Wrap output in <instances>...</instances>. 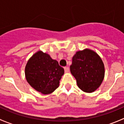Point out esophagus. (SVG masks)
Masks as SVG:
<instances>
[{
    "instance_id": "esophagus-1",
    "label": "esophagus",
    "mask_w": 124,
    "mask_h": 124,
    "mask_svg": "<svg viewBox=\"0 0 124 124\" xmlns=\"http://www.w3.org/2000/svg\"><path fill=\"white\" fill-rule=\"evenodd\" d=\"M64 70H65V71L66 72H69V67H65Z\"/></svg>"
}]
</instances>
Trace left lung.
Here are the masks:
<instances>
[{"label":"left lung","instance_id":"8db88e82","mask_svg":"<svg viewBox=\"0 0 124 124\" xmlns=\"http://www.w3.org/2000/svg\"><path fill=\"white\" fill-rule=\"evenodd\" d=\"M70 71L78 87L86 93L96 91L104 78L105 68L102 59L95 52L89 48L76 52L72 57Z\"/></svg>","mask_w":124,"mask_h":124}]
</instances>
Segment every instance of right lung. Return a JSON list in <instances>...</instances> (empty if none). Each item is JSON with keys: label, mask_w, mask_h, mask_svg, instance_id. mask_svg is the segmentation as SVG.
Here are the masks:
<instances>
[{"label": "right lung", "mask_w": 124, "mask_h": 124, "mask_svg": "<svg viewBox=\"0 0 124 124\" xmlns=\"http://www.w3.org/2000/svg\"><path fill=\"white\" fill-rule=\"evenodd\" d=\"M64 69L49 54L39 50L28 60L25 67V76L29 84L44 95L53 92L59 86Z\"/></svg>", "instance_id": "add662e5"}]
</instances>
